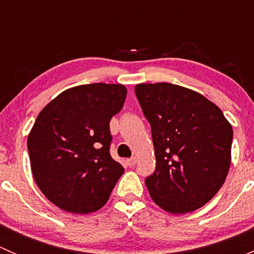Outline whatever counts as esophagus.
<instances>
[{"label": "esophagus", "mask_w": 254, "mask_h": 254, "mask_svg": "<svg viewBox=\"0 0 254 254\" xmlns=\"http://www.w3.org/2000/svg\"><path fill=\"white\" fill-rule=\"evenodd\" d=\"M136 157H131L129 158V160H127V165L129 166V167H134L135 165H136Z\"/></svg>", "instance_id": "obj_1"}]
</instances>
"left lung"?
I'll return each mask as SVG.
<instances>
[{
  "label": "left lung",
  "mask_w": 254,
  "mask_h": 254,
  "mask_svg": "<svg viewBox=\"0 0 254 254\" xmlns=\"http://www.w3.org/2000/svg\"><path fill=\"white\" fill-rule=\"evenodd\" d=\"M135 94L155 147L156 170L145 179L152 200L171 214L205 205L229 173L231 124L216 104L186 87L140 83Z\"/></svg>",
  "instance_id": "1"
}]
</instances>
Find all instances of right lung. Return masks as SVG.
<instances>
[{"mask_svg": "<svg viewBox=\"0 0 254 254\" xmlns=\"http://www.w3.org/2000/svg\"><path fill=\"white\" fill-rule=\"evenodd\" d=\"M127 93L123 84H82L64 91L38 115L27 141L30 167L42 193L60 209L88 214L108 201L124 173L109 152V123Z\"/></svg>", "mask_w": 254, "mask_h": 254, "instance_id": "obj_1", "label": "right lung"}]
</instances>
